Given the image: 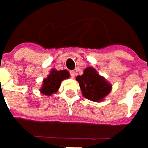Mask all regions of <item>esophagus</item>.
Wrapping results in <instances>:
<instances>
[{"instance_id":"esophagus-1","label":"esophagus","mask_w":148,"mask_h":148,"mask_svg":"<svg viewBox=\"0 0 148 148\" xmlns=\"http://www.w3.org/2000/svg\"><path fill=\"white\" fill-rule=\"evenodd\" d=\"M70 75H71V78H74V77H75V75H76V72L74 71H70Z\"/></svg>"}]
</instances>
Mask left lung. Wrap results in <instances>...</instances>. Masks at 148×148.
<instances>
[{"mask_svg":"<svg viewBox=\"0 0 148 148\" xmlns=\"http://www.w3.org/2000/svg\"><path fill=\"white\" fill-rule=\"evenodd\" d=\"M82 95L86 99L95 102L101 101L107 95L110 94L112 86L98 74L93 67H86L82 76L77 77Z\"/></svg>","mask_w":148,"mask_h":148,"instance_id":"obj_1","label":"left lung"}]
</instances>
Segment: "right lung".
I'll list each match as a JSON object with an SVG mask.
<instances>
[{
	"label": "right lung",
	"mask_w": 148,
	"mask_h": 148,
	"mask_svg": "<svg viewBox=\"0 0 148 148\" xmlns=\"http://www.w3.org/2000/svg\"><path fill=\"white\" fill-rule=\"evenodd\" d=\"M69 77L70 73L66 70L58 71L56 69H52L48 77L43 79L40 92L46 95H51L56 93L59 89L61 82Z\"/></svg>",
	"instance_id": "right-lung-1"
}]
</instances>
